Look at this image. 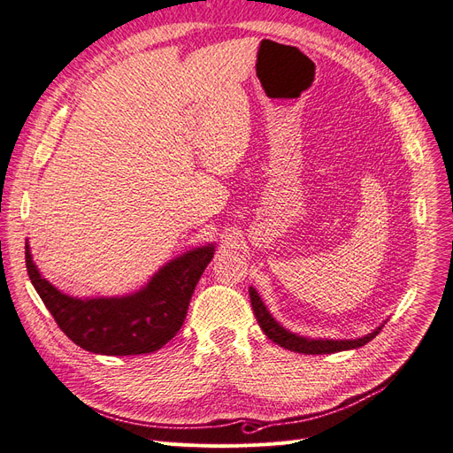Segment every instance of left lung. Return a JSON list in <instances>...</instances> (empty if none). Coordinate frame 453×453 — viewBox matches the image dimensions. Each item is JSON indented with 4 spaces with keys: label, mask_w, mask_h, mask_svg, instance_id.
Returning <instances> with one entry per match:
<instances>
[{
    "label": "left lung",
    "mask_w": 453,
    "mask_h": 453,
    "mask_svg": "<svg viewBox=\"0 0 453 453\" xmlns=\"http://www.w3.org/2000/svg\"><path fill=\"white\" fill-rule=\"evenodd\" d=\"M250 296H251V306H253V313L255 318L263 328V333L272 340L280 344L285 349H291L296 353H304V355H323V353H336V351H344V349H355V348H361L365 344H368L370 340H372L380 331L381 326H378L374 333H370L363 338L357 340H313V338H304V336H298L287 331L283 328L276 319L272 318L270 311L266 310V306L263 304V300H260L258 293L250 287Z\"/></svg>",
    "instance_id": "8db88e82"
}]
</instances>
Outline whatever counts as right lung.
<instances>
[{
    "label": "right lung",
    "instance_id": "1",
    "mask_svg": "<svg viewBox=\"0 0 453 453\" xmlns=\"http://www.w3.org/2000/svg\"><path fill=\"white\" fill-rule=\"evenodd\" d=\"M215 245H203L162 266L138 293L111 298H75L41 276L26 242V268L37 295L65 336L102 355H140L160 349L177 334L190 296Z\"/></svg>",
    "mask_w": 453,
    "mask_h": 453
}]
</instances>
